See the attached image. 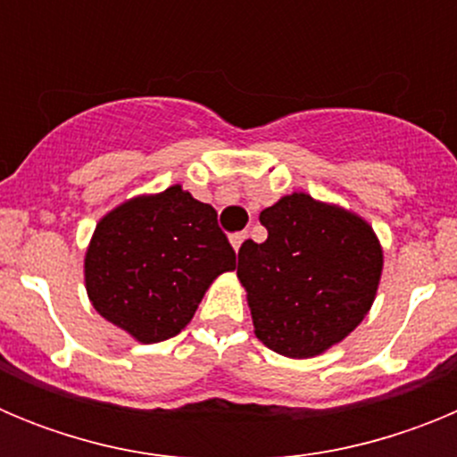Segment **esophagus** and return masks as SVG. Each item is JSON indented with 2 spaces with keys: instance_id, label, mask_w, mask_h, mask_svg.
I'll use <instances>...</instances> for the list:
<instances>
[{
  "instance_id": "1",
  "label": "esophagus",
  "mask_w": 457,
  "mask_h": 457,
  "mask_svg": "<svg viewBox=\"0 0 457 457\" xmlns=\"http://www.w3.org/2000/svg\"><path fill=\"white\" fill-rule=\"evenodd\" d=\"M245 240H247V233H245V231L233 233V236H231V245H233V249H236V252H240L242 242H245Z\"/></svg>"
}]
</instances>
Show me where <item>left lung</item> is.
<instances>
[{
    "instance_id": "left-lung-1",
    "label": "left lung",
    "mask_w": 457,
    "mask_h": 457,
    "mask_svg": "<svg viewBox=\"0 0 457 457\" xmlns=\"http://www.w3.org/2000/svg\"><path fill=\"white\" fill-rule=\"evenodd\" d=\"M261 224L268 240H245L237 252L253 334L284 357H316L369 313L382 277L378 236L350 210L304 192L265 208Z\"/></svg>"
}]
</instances>
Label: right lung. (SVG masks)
Segmentation results:
<instances>
[{
  "mask_svg": "<svg viewBox=\"0 0 457 457\" xmlns=\"http://www.w3.org/2000/svg\"><path fill=\"white\" fill-rule=\"evenodd\" d=\"M228 270H236V252L215 208L180 185L107 212L84 256L93 309L139 343L185 329L210 284Z\"/></svg>",
  "mask_w": 457,
  "mask_h": 457,
  "instance_id": "1",
  "label": "right lung"
}]
</instances>
